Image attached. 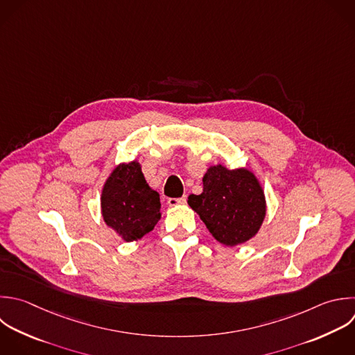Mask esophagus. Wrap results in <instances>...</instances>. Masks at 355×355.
Masks as SVG:
<instances>
[{
    "instance_id": "esophagus-1",
    "label": "esophagus",
    "mask_w": 355,
    "mask_h": 355,
    "mask_svg": "<svg viewBox=\"0 0 355 355\" xmlns=\"http://www.w3.org/2000/svg\"><path fill=\"white\" fill-rule=\"evenodd\" d=\"M186 200H187V197H186V196H183V197H180V198H168V205H169V207L182 205V204H184V202H186Z\"/></svg>"
}]
</instances>
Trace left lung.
<instances>
[{"instance_id": "1", "label": "left lung", "mask_w": 355, "mask_h": 355, "mask_svg": "<svg viewBox=\"0 0 355 355\" xmlns=\"http://www.w3.org/2000/svg\"><path fill=\"white\" fill-rule=\"evenodd\" d=\"M189 205L200 215L209 233L222 244L234 247L252 239L266 214L263 190L245 169L209 166L202 178V193L189 196Z\"/></svg>"}]
</instances>
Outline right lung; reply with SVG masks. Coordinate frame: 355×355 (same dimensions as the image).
I'll list each match as a JSON object with an SVG mask.
<instances>
[{
    "mask_svg": "<svg viewBox=\"0 0 355 355\" xmlns=\"http://www.w3.org/2000/svg\"><path fill=\"white\" fill-rule=\"evenodd\" d=\"M159 209V194L148 186L137 161L115 166L101 193L107 226L125 241H135L154 229L161 219Z\"/></svg>",
    "mask_w": 355,
    "mask_h": 355,
    "instance_id": "obj_1",
    "label": "right lung"
}]
</instances>
